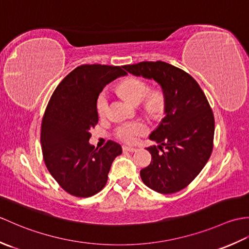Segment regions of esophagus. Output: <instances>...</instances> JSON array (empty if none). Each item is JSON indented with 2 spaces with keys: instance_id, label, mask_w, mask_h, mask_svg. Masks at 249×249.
I'll return each instance as SVG.
<instances>
[{
  "instance_id": "obj_1",
  "label": "esophagus",
  "mask_w": 249,
  "mask_h": 249,
  "mask_svg": "<svg viewBox=\"0 0 249 249\" xmlns=\"http://www.w3.org/2000/svg\"><path fill=\"white\" fill-rule=\"evenodd\" d=\"M123 151H124V152H130V153H133V152H136L137 149H136V147H130V146H123Z\"/></svg>"
}]
</instances>
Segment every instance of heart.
Listing matches in <instances>:
<instances>
[{
    "instance_id": "b5f03b06",
    "label": "heart",
    "mask_w": 249,
    "mask_h": 249,
    "mask_svg": "<svg viewBox=\"0 0 249 249\" xmlns=\"http://www.w3.org/2000/svg\"><path fill=\"white\" fill-rule=\"evenodd\" d=\"M118 91L128 100L130 104L138 105L144 97V106L150 112L154 113L160 111L163 105V95L160 89L147 91V84L139 78L129 77L122 81ZM97 113L100 118L107 114L108 97L106 93H100L96 102ZM147 131V125L144 122L134 121L120 125L115 130L116 138L125 143H134L138 136L143 135Z\"/></svg>"
}]
</instances>
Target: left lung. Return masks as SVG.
I'll use <instances>...</instances> for the list:
<instances>
[{
  "instance_id": "left-lung-1",
  "label": "left lung",
  "mask_w": 249,
  "mask_h": 249,
  "mask_svg": "<svg viewBox=\"0 0 249 249\" xmlns=\"http://www.w3.org/2000/svg\"><path fill=\"white\" fill-rule=\"evenodd\" d=\"M124 68L134 76L154 79L165 98V118L150 135L160 145L146 149L152 161L140 171L142 182L160 194L179 192L194 181L212 154L213 111L198 82L176 66L156 61Z\"/></svg>"
}]
</instances>
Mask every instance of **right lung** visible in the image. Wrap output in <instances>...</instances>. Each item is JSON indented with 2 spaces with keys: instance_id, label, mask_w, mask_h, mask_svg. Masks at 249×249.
<instances>
[{
  "instance_id": "right-lung-1",
  "label": "right lung",
  "mask_w": 249,
  "mask_h": 249,
  "mask_svg": "<svg viewBox=\"0 0 249 249\" xmlns=\"http://www.w3.org/2000/svg\"><path fill=\"white\" fill-rule=\"evenodd\" d=\"M124 66L81 65L54 89L41 122L44 161L57 184L76 197H91L104 187L122 146L109 140L102 149L89 143L98 123L96 102L103 89L125 76Z\"/></svg>"
}]
</instances>
